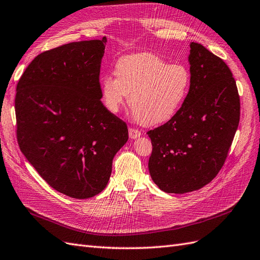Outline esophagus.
<instances>
[{"label": "esophagus", "mask_w": 260, "mask_h": 260, "mask_svg": "<svg viewBox=\"0 0 260 260\" xmlns=\"http://www.w3.org/2000/svg\"><path fill=\"white\" fill-rule=\"evenodd\" d=\"M128 135H129L131 139H135V138L141 136L142 133L139 132L138 129H136V128H129L128 129Z\"/></svg>", "instance_id": "esophagus-1"}]
</instances>
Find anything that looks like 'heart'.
<instances>
[{"mask_svg": "<svg viewBox=\"0 0 260 260\" xmlns=\"http://www.w3.org/2000/svg\"><path fill=\"white\" fill-rule=\"evenodd\" d=\"M116 78L101 80L103 104L117 113L128 95V105L136 121L155 126L170 121L180 110L189 92L191 76L180 63H167L150 52L119 58Z\"/></svg>", "mask_w": 260, "mask_h": 260, "instance_id": "heart-1", "label": "heart"}]
</instances>
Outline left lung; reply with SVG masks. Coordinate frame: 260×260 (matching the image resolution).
<instances>
[{"label":"left lung","instance_id":"obj_1","mask_svg":"<svg viewBox=\"0 0 260 260\" xmlns=\"http://www.w3.org/2000/svg\"><path fill=\"white\" fill-rule=\"evenodd\" d=\"M190 89L177 114L149 131V174L167 193H187L221 170L239 123V95L232 72L204 46L190 44Z\"/></svg>","mask_w":260,"mask_h":260}]
</instances>
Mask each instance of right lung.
<instances>
[{"label": "right lung", "instance_id": "right-lung-1", "mask_svg": "<svg viewBox=\"0 0 260 260\" xmlns=\"http://www.w3.org/2000/svg\"><path fill=\"white\" fill-rule=\"evenodd\" d=\"M106 42L42 52L16 86L21 151L51 188L73 199L92 198L106 187L113 158L128 139L127 126L101 102Z\"/></svg>", "mask_w": 260, "mask_h": 260}]
</instances>
